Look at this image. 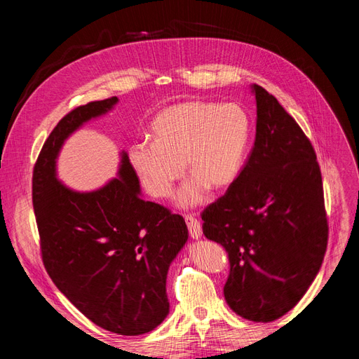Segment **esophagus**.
I'll list each match as a JSON object with an SVG mask.
<instances>
[{
    "label": "esophagus",
    "instance_id": "obj_1",
    "mask_svg": "<svg viewBox=\"0 0 359 359\" xmlns=\"http://www.w3.org/2000/svg\"><path fill=\"white\" fill-rule=\"evenodd\" d=\"M186 223H187L189 233H190L191 238H194V240H198V238L202 236V224L196 219V217L191 215V214H187L186 215Z\"/></svg>",
    "mask_w": 359,
    "mask_h": 359
}]
</instances>
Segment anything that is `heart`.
I'll use <instances>...</instances> for the list:
<instances>
[{
	"label": "heart",
	"mask_w": 359,
	"mask_h": 359,
	"mask_svg": "<svg viewBox=\"0 0 359 359\" xmlns=\"http://www.w3.org/2000/svg\"><path fill=\"white\" fill-rule=\"evenodd\" d=\"M154 140H139L127 151L130 166L145 190L166 198L184 173L191 180L180 193L182 205H196L208 187L222 190L236 180L250 139V118L240 104L186 102L156 115Z\"/></svg>",
	"instance_id": "b5f03b06"
}]
</instances>
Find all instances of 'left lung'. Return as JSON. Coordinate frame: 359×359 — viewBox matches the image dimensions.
I'll return each mask as SVG.
<instances>
[{
	"instance_id": "1",
	"label": "left lung",
	"mask_w": 359,
	"mask_h": 359,
	"mask_svg": "<svg viewBox=\"0 0 359 359\" xmlns=\"http://www.w3.org/2000/svg\"><path fill=\"white\" fill-rule=\"evenodd\" d=\"M256 139L240 175L203 210L202 229L224 247V299L241 318L273 322L304 297L328 244L320 168L310 139L273 94L252 85Z\"/></svg>"
}]
</instances>
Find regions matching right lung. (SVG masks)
<instances>
[{"mask_svg": "<svg viewBox=\"0 0 359 359\" xmlns=\"http://www.w3.org/2000/svg\"><path fill=\"white\" fill-rule=\"evenodd\" d=\"M116 102L74 107L52 130L32 170V206L43 265L55 286L100 328L139 335L168 316V269L189 238L186 222L142 199L126 153L119 178L95 191H73L55 173L64 140Z\"/></svg>", "mask_w": 359, "mask_h": 359, "instance_id": "add662e5", "label": "right lung"}]
</instances>
